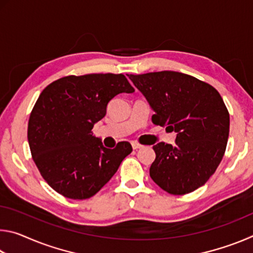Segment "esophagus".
Returning a JSON list of instances; mask_svg holds the SVG:
<instances>
[{
	"instance_id": "obj_1",
	"label": "esophagus",
	"mask_w": 253,
	"mask_h": 253,
	"mask_svg": "<svg viewBox=\"0 0 253 253\" xmlns=\"http://www.w3.org/2000/svg\"><path fill=\"white\" fill-rule=\"evenodd\" d=\"M131 146H132V149H139V148H142V147H143L142 145L138 144V143H136V142L131 143Z\"/></svg>"
}]
</instances>
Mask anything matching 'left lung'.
I'll return each instance as SVG.
<instances>
[{
  "label": "left lung",
  "instance_id": "left-lung-1",
  "mask_svg": "<svg viewBox=\"0 0 253 253\" xmlns=\"http://www.w3.org/2000/svg\"><path fill=\"white\" fill-rule=\"evenodd\" d=\"M154 110L152 122L176 132L157 143L149 175L162 190L183 195L204 185L223 158L230 115L215 88L176 71L127 75Z\"/></svg>",
  "mask_w": 253,
  "mask_h": 253
}]
</instances>
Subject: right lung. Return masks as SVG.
<instances>
[{
    "label": "right lung",
    "instance_id": "right-lung-1",
    "mask_svg": "<svg viewBox=\"0 0 253 253\" xmlns=\"http://www.w3.org/2000/svg\"><path fill=\"white\" fill-rule=\"evenodd\" d=\"M134 91L122 74L68 76L43 89L30 115L28 140L38 169L54 191L89 199L114 176L131 145L106 148L91 130L115 96Z\"/></svg>",
    "mask_w": 253,
    "mask_h": 253
}]
</instances>
